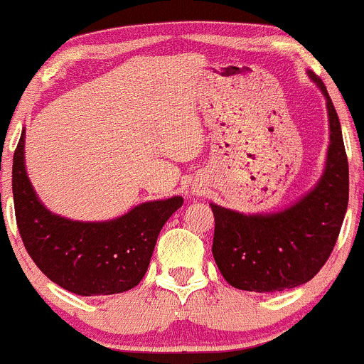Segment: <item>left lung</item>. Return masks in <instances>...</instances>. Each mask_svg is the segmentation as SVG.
<instances>
[{"label": "left lung", "instance_id": "obj_1", "mask_svg": "<svg viewBox=\"0 0 364 364\" xmlns=\"http://www.w3.org/2000/svg\"><path fill=\"white\" fill-rule=\"evenodd\" d=\"M328 105L329 147L321 181L293 207L245 213L210 205L215 217L212 252L228 284L275 293L309 282L328 261L349 203V163L342 127L326 85L309 73Z\"/></svg>", "mask_w": 364, "mask_h": 364}]
</instances>
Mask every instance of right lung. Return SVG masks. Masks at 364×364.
I'll use <instances>...</instances> for the list:
<instances>
[{"label": "right lung", "instance_id": "1", "mask_svg": "<svg viewBox=\"0 0 364 364\" xmlns=\"http://www.w3.org/2000/svg\"><path fill=\"white\" fill-rule=\"evenodd\" d=\"M12 191L18 233L35 264L58 286L80 296L117 294L144 279L164 223L182 196L136 205L103 223L65 219L33 191L24 164V133L14 152Z\"/></svg>", "mask_w": 364, "mask_h": 364}]
</instances>
